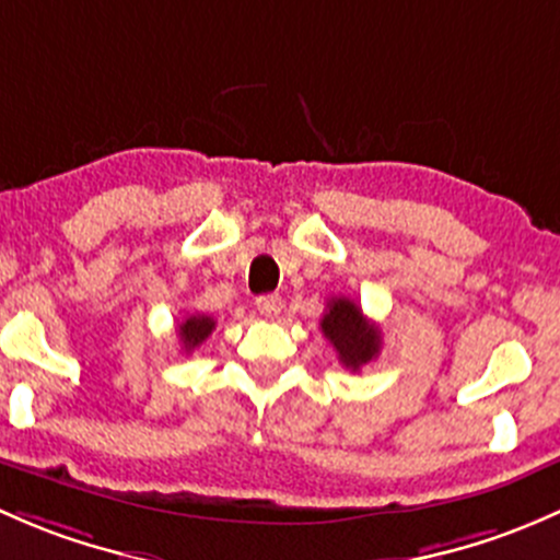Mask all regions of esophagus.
Instances as JSON below:
<instances>
[{
	"mask_svg": "<svg viewBox=\"0 0 560 560\" xmlns=\"http://www.w3.org/2000/svg\"><path fill=\"white\" fill-rule=\"evenodd\" d=\"M256 310L264 318H278L282 313V296H278V293H264V296L256 299Z\"/></svg>",
	"mask_w": 560,
	"mask_h": 560,
	"instance_id": "obj_1",
	"label": "esophagus"
}]
</instances>
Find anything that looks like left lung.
Segmentation results:
<instances>
[{
  "instance_id": "8db88e82",
  "label": "left lung",
  "mask_w": 560,
  "mask_h": 560,
  "mask_svg": "<svg viewBox=\"0 0 560 560\" xmlns=\"http://www.w3.org/2000/svg\"><path fill=\"white\" fill-rule=\"evenodd\" d=\"M320 331L345 366L359 372L380 353V331L361 313L355 302L348 296H331L326 304V313L320 318Z\"/></svg>"
}]
</instances>
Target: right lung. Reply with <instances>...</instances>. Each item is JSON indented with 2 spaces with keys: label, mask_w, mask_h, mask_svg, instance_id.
I'll return each instance as SVG.
<instances>
[{
  "label": "right lung",
  "mask_w": 560,
  "mask_h": 560,
  "mask_svg": "<svg viewBox=\"0 0 560 560\" xmlns=\"http://www.w3.org/2000/svg\"><path fill=\"white\" fill-rule=\"evenodd\" d=\"M212 328H215V320H212L210 315H199V313L188 315V318L177 326V334H180V348L186 350V353H191V350L199 348V345L210 337Z\"/></svg>",
  "instance_id": "add662e5"
}]
</instances>
